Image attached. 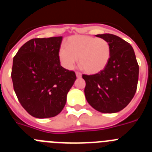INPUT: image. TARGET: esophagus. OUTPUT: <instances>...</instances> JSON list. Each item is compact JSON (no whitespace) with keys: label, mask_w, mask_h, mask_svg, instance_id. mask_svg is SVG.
I'll return each mask as SVG.
<instances>
[{"label":"esophagus","mask_w":152,"mask_h":152,"mask_svg":"<svg viewBox=\"0 0 152 152\" xmlns=\"http://www.w3.org/2000/svg\"><path fill=\"white\" fill-rule=\"evenodd\" d=\"M76 76H77V77L80 78V77H81V73H80V72H76Z\"/></svg>","instance_id":"obj_1"}]
</instances>
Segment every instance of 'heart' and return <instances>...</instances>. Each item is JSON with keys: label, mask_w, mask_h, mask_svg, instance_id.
<instances>
[{"label": "heart", "mask_w": 152, "mask_h": 152, "mask_svg": "<svg viewBox=\"0 0 152 152\" xmlns=\"http://www.w3.org/2000/svg\"><path fill=\"white\" fill-rule=\"evenodd\" d=\"M65 48H61L58 57L61 64L72 70L79 58V64L87 73L102 72L111 57V47L104 39L89 36H73L68 39Z\"/></svg>", "instance_id": "1"}]
</instances>
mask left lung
<instances>
[{
	"instance_id": "obj_1",
	"label": "left lung",
	"mask_w": 152,
	"mask_h": 152,
	"mask_svg": "<svg viewBox=\"0 0 152 152\" xmlns=\"http://www.w3.org/2000/svg\"><path fill=\"white\" fill-rule=\"evenodd\" d=\"M96 36L108 41L111 57L102 72L82 75L86 82L84 94L96 110L103 113H117L128 105L136 92L139 64L129 42L110 33Z\"/></svg>"
}]
</instances>
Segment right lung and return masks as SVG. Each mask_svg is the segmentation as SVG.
<instances>
[{"label": "right lung", "instance_id": "right-lung-1", "mask_svg": "<svg viewBox=\"0 0 152 152\" xmlns=\"http://www.w3.org/2000/svg\"><path fill=\"white\" fill-rule=\"evenodd\" d=\"M62 36L30 39L13 60L11 78L19 102L31 116H57L75 80V72L61 66L58 52Z\"/></svg>", "mask_w": 152, "mask_h": 152}]
</instances>
